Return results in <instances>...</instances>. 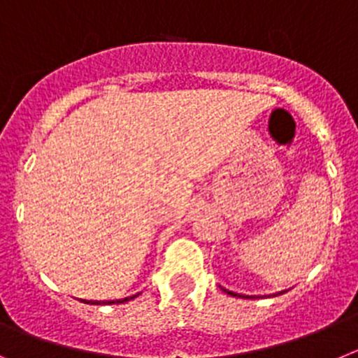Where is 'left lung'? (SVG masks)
<instances>
[{
  "mask_svg": "<svg viewBox=\"0 0 358 358\" xmlns=\"http://www.w3.org/2000/svg\"><path fill=\"white\" fill-rule=\"evenodd\" d=\"M221 289H223V292H227V294H230V296H235V298H244V299H253V298H255V296L237 294V292H231V291H228V289H224V287H221ZM283 292H285V291H280V292H275V294H269V296H278V294H283Z\"/></svg>",
  "mask_w": 358,
  "mask_h": 358,
  "instance_id": "obj_1",
  "label": "left lung"
}]
</instances>
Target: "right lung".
Returning a JSON list of instances; mask_svg holds the SVG:
<instances>
[{
  "mask_svg": "<svg viewBox=\"0 0 358 358\" xmlns=\"http://www.w3.org/2000/svg\"><path fill=\"white\" fill-rule=\"evenodd\" d=\"M141 292H137V294L134 296H128V298H123V299H110V301H89V299H82L83 303H89V305H114V303H124V301H130V299L137 298Z\"/></svg>",
  "mask_w": 358,
  "mask_h": 358,
  "instance_id": "obj_1",
  "label": "right lung"
}]
</instances>
